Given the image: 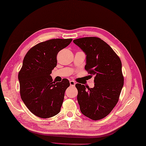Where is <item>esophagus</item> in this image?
<instances>
[{
  "instance_id": "34e87169",
  "label": "esophagus",
  "mask_w": 146,
  "mask_h": 146,
  "mask_svg": "<svg viewBox=\"0 0 146 146\" xmlns=\"http://www.w3.org/2000/svg\"><path fill=\"white\" fill-rule=\"evenodd\" d=\"M69 83H70L71 86H75V82L74 81H69Z\"/></svg>"
}]
</instances>
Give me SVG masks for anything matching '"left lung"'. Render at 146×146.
I'll use <instances>...</instances> for the list:
<instances>
[{
  "label": "left lung",
  "instance_id": "8db88e82",
  "mask_svg": "<svg viewBox=\"0 0 146 146\" xmlns=\"http://www.w3.org/2000/svg\"><path fill=\"white\" fill-rule=\"evenodd\" d=\"M73 42L85 53V69L90 77H94L93 88L75 85L80 110L91 119H101L110 113L119 100L123 86L121 59L100 38H80Z\"/></svg>",
  "mask_w": 146,
  "mask_h": 146
}]
</instances>
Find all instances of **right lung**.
Returning a JSON list of instances; mask_svg holds the SVG:
<instances>
[{"label":"right lung","mask_w":146,"mask_h":146,"mask_svg":"<svg viewBox=\"0 0 146 146\" xmlns=\"http://www.w3.org/2000/svg\"><path fill=\"white\" fill-rule=\"evenodd\" d=\"M72 39H51L34 46L28 51L18 74L20 94L30 112L41 118L59 113L66 89L70 86L65 78L53 82L51 73L57 65L58 52Z\"/></svg>","instance_id":"right-lung-1"}]
</instances>
